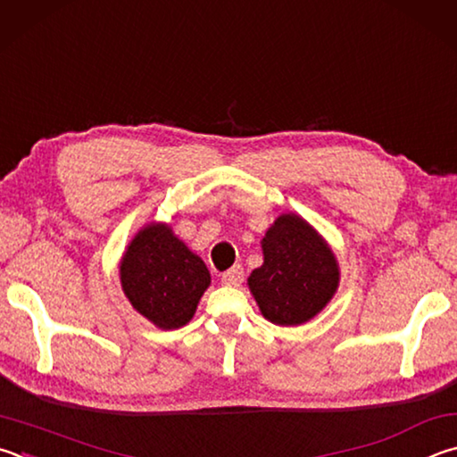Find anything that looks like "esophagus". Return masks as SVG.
<instances>
[{
  "label": "esophagus",
  "instance_id": "obj_1",
  "mask_svg": "<svg viewBox=\"0 0 457 457\" xmlns=\"http://www.w3.org/2000/svg\"><path fill=\"white\" fill-rule=\"evenodd\" d=\"M243 278H245V270L241 265H235L233 269H228L227 273H222V283L228 287H238L243 283Z\"/></svg>",
  "mask_w": 457,
  "mask_h": 457
}]
</instances>
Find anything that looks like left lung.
<instances>
[{
    "instance_id": "8db88e82",
    "label": "left lung",
    "mask_w": 457,
    "mask_h": 457,
    "mask_svg": "<svg viewBox=\"0 0 457 457\" xmlns=\"http://www.w3.org/2000/svg\"><path fill=\"white\" fill-rule=\"evenodd\" d=\"M262 265L249 289L267 321L283 327L307 323L333 299L339 262L325 238L299 214H281L261 241Z\"/></svg>"
}]
</instances>
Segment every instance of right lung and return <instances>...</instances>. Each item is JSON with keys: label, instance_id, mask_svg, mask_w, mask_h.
<instances>
[{"label": "right lung", "instance_id": "add662e5", "mask_svg": "<svg viewBox=\"0 0 457 457\" xmlns=\"http://www.w3.org/2000/svg\"><path fill=\"white\" fill-rule=\"evenodd\" d=\"M120 283L142 317L170 331L195 317L211 273L168 224L150 222L128 245L120 261Z\"/></svg>", "mask_w": 457, "mask_h": 457}]
</instances>
